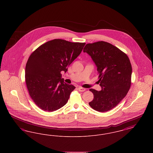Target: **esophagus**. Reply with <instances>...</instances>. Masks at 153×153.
Here are the masks:
<instances>
[{"instance_id":"esophagus-1","label":"esophagus","mask_w":153,"mask_h":153,"mask_svg":"<svg viewBox=\"0 0 153 153\" xmlns=\"http://www.w3.org/2000/svg\"><path fill=\"white\" fill-rule=\"evenodd\" d=\"M78 90L80 92H84V91H85V89L84 88L79 87L78 88Z\"/></svg>"}]
</instances>
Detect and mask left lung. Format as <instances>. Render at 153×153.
<instances>
[{
	"label": "left lung",
	"instance_id": "8db88e82",
	"mask_svg": "<svg viewBox=\"0 0 153 153\" xmlns=\"http://www.w3.org/2000/svg\"><path fill=\"white\" fill-rule=\"evenodd\" d=\"M97 66L102 89L89 91L94 98L89 104L104 112L115 107L126 96L131 87L132 66L127 55L112 44L104 41L88 44L83 50Z\"/></svg>",
	"mask_w": 153,
	"mask_h": 153
}]
</instances>
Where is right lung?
<instances>
[{"instance_id":"right-lung-1","label":"right lung","mask_w":153,"mask_h":153,"mask_svg":"<svg viewBox=\"0 0 153 153\" xmlns=\"http://www.w3.org/2000/svg\"><path fill=\"white\" fill-rule=\"evenodd\" d=\"M85 45L54 39L30 54L26 65L25 81L31 98L39 108L53 112L66 104L76 87L64 82L61 73L67 72Z\"/></svg>"}]
</instances>
